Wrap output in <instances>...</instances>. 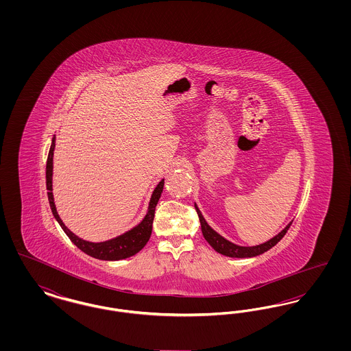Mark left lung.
Listing matches in <instances>:
<instances>
[{"instance_id":"left-lung-1","label":"left lung","mask_w":351,"mask_h":351,"mask_svg":"<svg viewBox=\"0 0 351 351\" xmlns=\"http://www.w3.org/2000/svg\"><path fill=\"white\" fill-rule=\"evenodd\" d=\"M195 208H196L197 215L200 218L201 232H202L204 238L206 239V242L219 254L230 256V258H252V256H256V255H261V254L266 252L271 247H274L283 238L285 233H287V230L289 229L291 223H292V222H289L280 233L276 234L274 238H271L269 241L265 242V243H261V245H256V246H238L233 242L228 241L226 238H223L222 235H219L216 230H213L208 225V222L205 221L204 216L201 215L200 209L196 204H195Z\"/></svg>"}]
</instances>
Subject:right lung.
Masks as SVG:
<instances>
[{"label": "right lung", "mask_w": 351, "mask_h": 351, "mask_svg": "<svg viewBox=\"0 0 351 351\" xmlns=\"http://www.w3.org/2000/svg\"><path fill=\"white\" fill-rule=\"evenodd\" d=\"M53 150H55V135L51 142L49 158H47V166H46V184H47V196L50 201L51 210L55 219L59 222L64 233L67 234L68 238L80 249V250L88 254L89 256H93L101 261H119L126 259L135 255L136 252L142 250L145 245L150 239L151 232H152V221L155 216V208L156 204L162 196L163 186H165V179H162L159 184L155 186L152 195H151L147 213L145 218L136 225L133 229H130L126 233L121 234L116 238H112L105 242H89L79 238L76 234L72 233L67 226L63 223L62 218L59 217L56 212V206L53 202V195H52V168H53Z\"/></svg>", "instance_id": "1"}]
</instances>
